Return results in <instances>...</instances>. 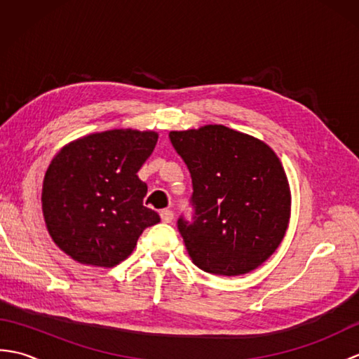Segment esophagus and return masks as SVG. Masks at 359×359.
Listing matches in <instances>:
<instances>
[{"label":"esophagus","instance_id":"34e87169","mask_svg":"<svg viewBox=\"0 0 359 359\" xmlns=\"http://www.w3.org/2000/svg\"><path fill=\"white\" fill-rule=\"evenodd\" d=\"M160 217H162V222L170 224V222H172V219H174V212L171 210H162V211H160Z\"/></svg>","mask_w":359,"mask_h":359}]
</instances>
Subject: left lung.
<instances>
[{"label": "left lung", "mask_w": 359, "mask_h": 359, "mask_svg": "<svg viewBox=\"0 0 359 359\" xmlns=\"http://www.w3.org/2000/svg\"><path fill=\"white\" fill-rule=\"evenodd\" d=\"M170 140L193 180L191 220H177L189 257L222 276L257 269L279 247L290 217V188L278 156L222 125L171 131Z\"/></svg>", "instance_id": "left-lung-1"}]
</instances>
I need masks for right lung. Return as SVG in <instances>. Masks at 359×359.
I'll list each match as a JSON object with an SVG mask.
<instances>
[{
  "mask_svg": "<svg viewBox=\"0 0 359 359\" xmlns=\"http://www.w3.org/2000/svg\"><path fill=\"white\" fill-rule=\"evenodd\" d=\"M152 131L114 129L67 144L43 182V215L53 242L74 261L114 266L133 253L144 228L160 222L143 207L139 170L156 148Z\"/></svg>",
  "mask_w": 359,
  "mask_h": 359,
  "instance_id": "add662e5",
  "label": "right lung"
}]
</instances>
